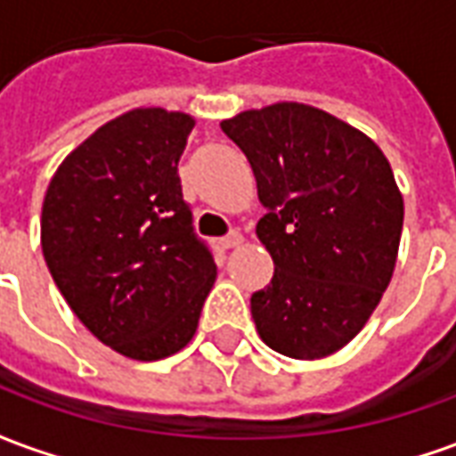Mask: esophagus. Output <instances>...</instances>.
I'll return each mask as SVG.
<instances>
[{
    "label": "esophagus",
    "instance_id": "obj_1",
    "mask_svg": "<svg viewBox=\"0 0 456 456\" xmlns=\"http://www.w3.org/2000/svg\"><path fill=\"white\" fill-rule=\"evenodd\" d=\"M241 241H244V237H241L239 232H229L227 237L222 239L219 244H222V248H237L241 247Z\"/></svg>",
    "mask_w": 456,
    "mask_h": 456
}]
</instances>
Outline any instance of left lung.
<instances>
[{
    "instance_id": "1",
    "label": "left lung",
    "mask_w": 456,
    "mask_h": 456,
    "mask_svg": "<svg viewBox=\"0 0 456 456\" xmlns=\"http://www.w3.org/2000/svg\"><path fill=\"white\" fill-rule=\"evenodd\" d=\"M256 175V234L273 278L251 296L261 339L293 359L335 354L388 288L403 198L381 149L332 114L297 102L222 121Z\"/></svg>"
}]
</instances>
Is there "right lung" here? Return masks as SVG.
Listing matches in <instances>:
<instances>
[{
    "label": "right lung",
    "mask_w": 456,
    "mask_h": 456,
    "mask_svg": "<svg viewBox=\"0 0 456 456\" xmlns=\"http://www.w3.org/2000/svg\"><path fill=\"white\" fill-rule=\"evenodd\" d=\"M192 126L160 107L121 114L61 163L44 200L55 286L100 342L136 362L192 339L217 276L178 175Z\"/></svg>",
    "instance_id": "right-lung-1"
}]
</instances>
